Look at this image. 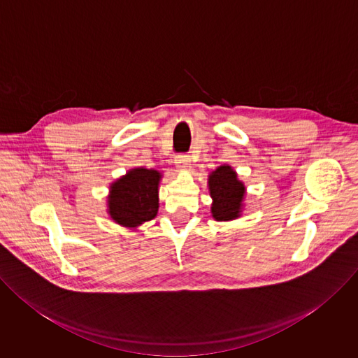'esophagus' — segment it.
<instances>
[{
    "label": "esophagus",
    "instance_id": "34e87169",
    "mask_svg": "<svg viewBox=\"0 0 358 358\" xmlns=\"http://www.w3.org/2000/svg\"><path fill=\"white\" fill-rule=\"evenodd\" d=\"M176 166H178V167L182 169V170H187L188 167H191V159H189V156H187V155L177 156V159H176Z\"/></svg>",
    "mask_w": 358,
    "mask_h": 358
}]
</instances>
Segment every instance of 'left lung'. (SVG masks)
<instances>
[{
	"mask_svg": "<svg viewBox=\"0 0 358 358\" xmlns=\"http://www.w3.org/2000/svg\"><path fill=\"white\" fill-rule=\"evenodd\" d=\"M208 189L213 198L211 215L215 221L228 222L242 215L246 187L231 166L224 164L210 173Z\"/></svg>",
	"mask_w": 358,
	"mask_h": 358,
	"instance_id": "left-lung-1",
	"label": "left lung"
}]
</instances>
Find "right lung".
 I'll return each instance as SVG.
<instances>
[{"label":"right lung","mask_w":358,"mask_h":358,"mask_svg":"<svg viewBox=\"0 0 358 358\" xmlns=\"http://www.w3.org/2000/svg\"><path fill=\"white\" fill-rule=\"evenodd\" d=\"M163 173L156 169L134 167L109 187L108 214L110 220L136 231L159 213V187Z\"/></svg>","instance_id":"1"}]
</instances>
